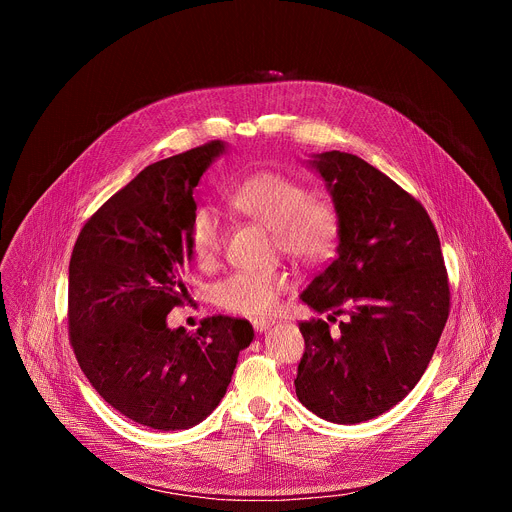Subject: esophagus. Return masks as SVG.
Wrapping results in <instances>:
<instances>
[{
	"label": "esophagus",
	"mask_w": 512,
	"mask_h": 512,
	"mask_svg": "<svg viewBox=\"0 0 512 512\" xmlns=\"http://www.w3.org/2000/svg\"><path fill=\"white\" fill-rule=\"evenodd\" d=\"M273 322L271 320H265V318H259V320H253V328L257 330V332H263V330H267L269 326H271Z\"/></svg>",
	"instance_id": "esophagus-1"
}]
</instances>
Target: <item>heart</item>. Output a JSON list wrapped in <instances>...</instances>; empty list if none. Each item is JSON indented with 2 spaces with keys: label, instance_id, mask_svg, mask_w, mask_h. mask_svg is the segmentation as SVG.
I'll return each instance as SVG.
<instances>
[{
  "label": "heart",
  "instance_id": "heart-1",
  "mask_svg": "<svg viewBox=\"0 0 512 512\" xmlns=\"http://www.w3.org/2000/svg\"><path fill=\"white\" fill-rule=\"evenodd\" d=\"M229 204L269 229L275 247L304 265L326 261L338 243L340 221L332 204L312 198L308 188L277 172H261L239 184ZM227 229L212 208H198L188 227L192 259L202 269L221 261ZM291 279L285 271H237L214 285V300L227 312L265 316L275 310Z\"/></svg>",
  "mask_w": 512,
  "mask_h": 512
}]
</instances>
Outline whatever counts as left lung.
<instances>
[{"mask_svg": "<svg viewBox=\"0 0 512 512\" xmlns=\"http://www.w3.org/2000/svg\"><path fill=\"white\" fill-rule=\"evenodd\" d=\"M340 221L336 257L312 279L302 302L336 322L300 324L306 350L296 395L332 423H360L397 405L421 379L450 314L440 237L427 210L358 156L310 160Z\"/></svg>", "mask_w": 512, "mask_h": 512, "instance_id": "8db88e82", "label": "left lung"}]
</instances>
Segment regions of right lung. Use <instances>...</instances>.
<instances>
[{
  "label": "right lung",
  "mask_w": 512,
  "mask_h": 512,
  "mask_svg": "<svg viewBox=\"0 0 512 512\" xmlns=\"http://www.w3.org/2000/svg\"><path fill=\"white\" fill-rule=\"evenodd\" d=\"M223 141L141 170L79 233L68 265V336L97 393L135 423L188 429L231 383L253 326L210 316L190 334L166 316L188 298V227L200 176Z\"/></svg>",
  "instance_id": "1"
}]
</instances>
